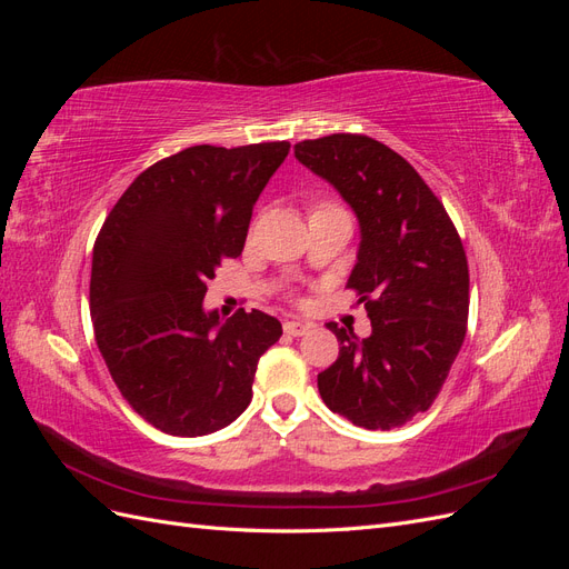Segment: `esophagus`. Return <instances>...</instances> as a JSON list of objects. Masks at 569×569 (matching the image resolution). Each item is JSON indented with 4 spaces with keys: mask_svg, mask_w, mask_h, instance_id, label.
I'll list each match as a JSON object with an SVG mask.
<instances>
[{
    "mask_svg": "<svg viewBox=\"0 0 569 569\" xmlns=\"http://www.w3.org/2000/svg\"><path fill=\"white\" fill-rule=\"evenodd\" d=\"M308 330H311V325H308V322H301V320H287L284 322V332L291 335V337H301Z\"/></svg>",
    "mask_w": 569,
    "mask_h": 569,
    "instance_id": "1",
    "label": "esophagus"
}]
</instances>
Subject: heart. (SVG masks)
I'll return each instance as SVG.
<instances>
[{
    "label": "heart",
    "instance_id": "obj_1",
    "mask_svg": "<svg viewBox=\"0 0 569 569\" xmlns=\"http://www.w3.org/2000/svg\"><path fill=\"white\" fill-rule=\"evenodd\" d=\"M318 209H332V203H320ZM318 209H316V211H318Z\"/></svg>",
    "mask_w": 569,
    "mask_h": 569
}]
</instances>
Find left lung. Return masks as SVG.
<instances>
[{"label": "left lung", "mask_w": 569, "mask_h": 569, "mask_svg": "<svg viewBox=\"0 0 569 569\" xmlns=\"http://www.w3.org/2000/svg\"><path fill=\"white\" fill-rule=\"evenodd\" d=\"M295 157L358 218V261L347 287L372 325L366 339L327 325L341 347L318 375V391L358 427L406 425L437 399L468 330L470 272L460 237L418 170L372 137L303 140Z\"/></svg>", "instance_id": "obj_1"}]
</instances>
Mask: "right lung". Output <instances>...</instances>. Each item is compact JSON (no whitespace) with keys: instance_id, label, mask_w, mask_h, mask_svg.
Wrapping results in <instances>:
<instances>
[{"instance_id":"1","label":"right lung","mask_w":569,"mask_h":569,"mask_svg":"<svg viewBox=\"0 0 569 569\" xmlns=\"http://www.w3.org/2000/svg\"><path fill=\"white\" fill-rule=\"evenodd\" d=\"M289 142L197 144L134 178L101 226L90 313L97 347L134 412L203 437L251 403L258 358L282 335L263 311H203L206 282L244 249L256 199Z\"/></svg>"}]
</instances>
